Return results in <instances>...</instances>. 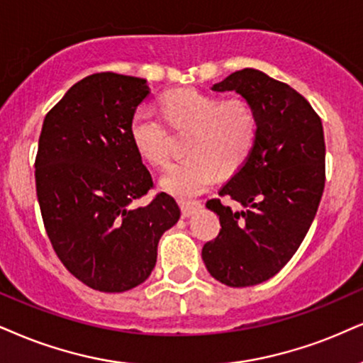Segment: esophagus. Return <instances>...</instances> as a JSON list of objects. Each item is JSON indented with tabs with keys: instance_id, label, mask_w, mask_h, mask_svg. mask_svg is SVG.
Returning <instances> with one entry per match:
<instances>
[{
	"instance_id": "34e87169",
	"label": "esophagus",
	"mask_w": 363,
	"mask_h": 363,
	"mask_svg": "<svg viewBox=\"0 0 363 363\" xmlns=\"http://www.w3.org/2000/svg\"><path fill=\"white\" fill-rule=\"evenodd\" d=\"M200 207H202V203H200V202H183V203H180L182 216L183 217H190L191 213H194L195 210H199Z\"/></svg>"
}]
</instances>
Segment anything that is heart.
<instances>
[{"label":"heart","mask_w":363,"mask_h":363,"mask_svg":"<svg viewBox=\"0 0 363 363\" xmlns=\"http://www.w3.org/2000/svg\"><path fill=\"white\" fill-rule=\"evenodd\" d=\"M161 119L177 134H189V156L161 178V189L182 200L203 194L222 174L235 173L256 146L259 121L256 109L244 97L220 99L199 89H174L158 99ZM129 138L151 167H167L169 136L158 119L136 114L129 124Z\"/></svg>","instance_id":"1"}]
</instances>
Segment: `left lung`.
<instances>
[{"instance_id":"8db88e82","label":"left lung","mask_w":363,"mask_h":363,"mask_svg":"<svg viewBox=\"0 0 363 363\" xmlns=\"http://www.w3.org/2000/svg\"><path fill=\"white\" fill-rule=\"evenodd\" d=\"M212 89L240 94L259 121L252 153L218 191L239 210L208 200L222 229L202 249L212 277L245 288L283 269L310 230L325 189L323 126L301 94L261 70H237Z\"/></svg>"}]
</instances>
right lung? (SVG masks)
Returning a JSON list of instances; mask_svg holds the SVG:
<instances>
[{"mask_svg":"<svg viewBox=\"0 0 363 363\" xmlns=\"http://www.w3.org/2000/svg\"><path fill=\"white\" fill-rule=\"evenodd\" d=\"M146 80L114 72L79 80L45 116L35 183L52 247L70 274L102 293L150 277L161 235L180 218L173 196L134 200L153 178L129 138Z\"/></svg>","mask_w":363,"mask_h":363,"instance_id":"obj_1","label":"right lung"}]
</instances>
